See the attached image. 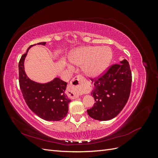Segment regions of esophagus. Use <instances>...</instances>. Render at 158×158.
<instances>
[{
	"instance_id": "obj_1",
	"label": "esophagus",
	"mask_w": 158,
	"mask_h": 158,
	"mask_svg": "<svg viewBox=\"0 0 158 158\" xmlns=\"http://www.w3.org/2000/svg\"><path fill=\"white\" fill-rule=\"evenodd\" d=\"M86 81L85 78L82 75L76 76L74 78L70 81V83L67 88L70 94H68V95L74 99L79 97V94L82 92H84L86 89ZM73 95V97L70 96V95Z\"/></svg>"
}]
</instances>
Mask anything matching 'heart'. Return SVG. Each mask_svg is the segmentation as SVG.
I'll list each match as a JSON object with an SVG mask.
<instances>
[{
    "label": "heart",
    "instance_id": "b5f03b06",
    "mask_svg": "<svg viewBox=\"0 0 158 158\" xmlns=\"http://www.w3.org/2000/svg\"><path fill=\"white\" fill-rule=\"evenodd\" d=\"M111 58V51L106 47H84L76 50L70 59L76 65H84L85 74L95 76L106 69Z\"/></svg>",
    "mask_w": 158,
    "mask_h": 158
}]
</instances>
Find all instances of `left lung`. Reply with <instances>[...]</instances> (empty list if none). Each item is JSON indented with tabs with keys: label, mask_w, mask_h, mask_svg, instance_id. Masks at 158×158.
<instances>
[{
	"label": "left lung",
	"mask_w": 158,
	"mask_h": 158,
	"mask_svg": "<svg viewBox=\"0 0 158 158\" xmlns=\"http://www.w3.org/2000/svg\"><path fill=\"white\" fill-rule=\"evenodd\" d=\"M94 80L91 95L95 103L87 110L90 117L98 121H107L115 117L127 103L130 96L132 73L128 62L124 59L120 63L109 66Z\"/></svg>",
	"instance_id": "obj_1"
}]
</instances>
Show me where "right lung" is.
Here are the masks:
<instances>
[{
    "label": "right lung",
    "mask_w": 158,
    "mask_h": 158,
    "mask_svg": "<svg viewBox=\"0 0 158 158\" xmlns=\"http://www.w3.org/2000/svg\"><path fill=\"white\" fill-rule=\"evenodd\" d=\"M46 42L38 43L45 45ZM19 61V84L27 106L38 117L45 121H56L64 118L68 113L71 100L65 94L67 83L56 78L47 84H39L31 80L25 73L23 63L27 52Z\"/></svg>",
    "instance_id": "right-lung-1"
}]
</instances>
